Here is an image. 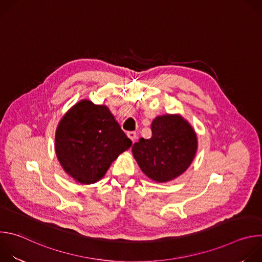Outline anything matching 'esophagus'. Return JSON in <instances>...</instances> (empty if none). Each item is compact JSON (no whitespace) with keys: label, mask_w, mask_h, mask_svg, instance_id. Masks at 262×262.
Here are the masks:
<instances>
[{"label":"esophagus","mask_w":262,"mask_h":262,"mask_svg":"<svg viewBox=\"0 0 262 262\" xmlns=\"http://www.w3.org/2000/svg\"><path fill=\"white\" fill-rule=\"evenodd\" d=\"M127 137H128L133 142H135L136 139H137V134H136L135 132H128V133H127Z\"/></svg>","instance_id":"esophagus-1"}]
</instances>
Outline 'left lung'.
Here are the masks:
<instances>
[{"instance_id":"left-lung-1","label":"left lung","mask_w":262,"mask_h":262,"mask_svg":"<svg viewBox=\"0 0 262 262\" xmlns=\"http://www.w3.org/2000/svg\"><path fill=\"white\" fill-rule=\"evenodd\" d=\"M152 137L133 145V156L142 172L163 183L180 176L197 152L198 139L191 123L179 114L158 116L151 123Z\"/></svg>"}]
</instances>
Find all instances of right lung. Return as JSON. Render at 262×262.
Listing matches in <instances>:
<instances>
[{
	"mask_svg": "<svg viewBox=\"0 0 262 262\" xmlns=\"http://www.w3.org/2000/svg\"><path fill=\"white\" fill-rule=\"evenodd\" d=\"M132 144L108 107L88 99L80 100L66 112L55 135L61 167L81 184L100 180Z\"/></svg>",
	"mask_w": 262,
	"mask_h": 262,
	"instance_id": "right-lung-1",
	"label": "right lung"
}]
</instances>
